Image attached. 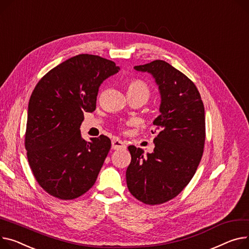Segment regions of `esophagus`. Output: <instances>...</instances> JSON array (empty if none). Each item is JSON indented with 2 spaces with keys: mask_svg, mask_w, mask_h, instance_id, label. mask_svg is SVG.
<instances>
[{
  "mask_svg": "<svg viewBox=\"0 0 249 249\" xmlns=\"http://www.w3.org/2000/svg\"><path fill=\"white\" fill-rule=\"evenodd\" d=\"M125 148L126 146L121 140H118V139L112 140V149H114V150H120V149H125Z\"/></svg>",
  "mask_w": 249,
  "mask_h": 249,
  "instance_id": "1",
  "label": "esophagus"
}]
</instances>
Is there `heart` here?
Wrapping results in <instances>:
<instances>
[{
  "label": "heart",
  "instance_id": "b5f03b06",
  "mask_svg": "<svg viewBox=\"0 0 249 249\" xmlns=\"http://www.w3.org/2000/svg\"><path fill=\"white\" fill-rule=\"evenodd\" d=\"M127 91L128 94H136L143 95L148 100L150 96V89H149L146 83L140 79H132L127 83Z\"/></svg>",
  "mask_w": 249,
  "mask_h": 249
}]
</instances>
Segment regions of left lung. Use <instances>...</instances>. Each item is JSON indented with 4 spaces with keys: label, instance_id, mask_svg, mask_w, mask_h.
Wrapping results in <instances>:
<instances>
[{
    "label": "left lung",
    "instance_id": "8db88e82",
    "mask_svg": "<svg viewBox=\"0 0 249 249\" xmlns=\"http://www.w3.org/2000/svg\"><path fill=\"white\" fill-rule=\"evenodd\" d=\"M134 69L155 78L161 114L153 124L160 131L147 156L141 148L128 147L127 187L139 201L157 205L176 197L197 170L205 142L204 105L194 83L167 62L155 60Z\"/></svg>",
    "mask_w": 249,
    "mask_h": 249
}]
</instances>
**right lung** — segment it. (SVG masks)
<instances>
[{"label":"right lung","mask_w":249,"mask_h":249,"mask_svg":"<svg viewBox=\"0 0 249 249\" xmlns=\"http://www.w3.org/2000/svg\"><path fill=\"white\" fill-rule=\"evenodd\" d=\"M119 70L113 61L80 54L50 70L32 92L25 147L33 175L50 195L72 200L94 185L111 140L87 142L80 126L96 109L101 83Z\"/></svg>","instance_id":"obj_1"}]
</instances>
